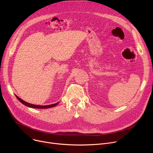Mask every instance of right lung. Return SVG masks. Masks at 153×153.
Returning a JSON list of instances; mask_svg holds the SVG:
<instances>
[{
	"instance_id": "add662e5",
	"label": "right lung",
	"mask_w": 153,
	"mask_h": 153,
	"mask_svg": "<svg viewBox=\"0 0 153 153\" xmlns=\"http://www.w3.org/2000/svg\"><path fill=\"white\" fill-rule=\"evenodd\" d=\"M16 97L17 98V99L22 103H23V105H25L27 107H31V108H51V107H55L56 105H58V103H54V104H51V105H34V104H31V103H29L27 102H25L24 100H23L22 99H21L20 98H19L18 96L15 95Z\"/></svg>"
}]
</instances>
